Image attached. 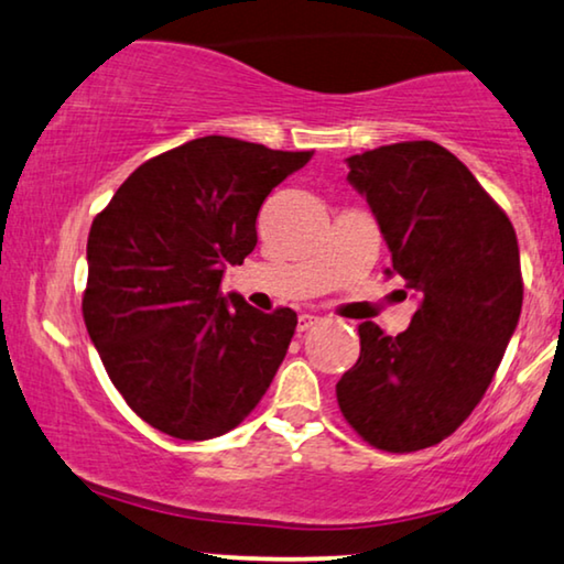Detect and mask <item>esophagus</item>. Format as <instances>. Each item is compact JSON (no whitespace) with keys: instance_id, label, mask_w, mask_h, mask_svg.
I'll list each match as a JSON object with an SVG mask.
<instances>
[{"instance_id":"obj_1","label":"esophagus","mask_w":564,"mask_h":564,"mask_svg":"<svg viewBox=\"0 0 564 564\" xmlns=\"http://www.w3.org/2000/svg\"><path fill=\"white\" fill-rule=\"evenodd\" d=\"M316 324H319V316H314V314L299 316V332H308L312 327H316Z\"/></svg>"}]
</instances>
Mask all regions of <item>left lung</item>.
<instances>
[{
    "mask_svg": "<svg viewBox=\"0 0 564 564\" xmlns=\"http://www.w3.org/2000/svg\"><path fill=\"white\" fill-rule=\"evenodd\" d=\"M347 165L391 250L386 273L406 281L416 312L395 337L360 324V358L339 378L337 403L372 447L416 452L473 414L503 360L523 301L517 232L432 140L365 150Z\"/></svg>",
    "mask_w": 564,
    "mask_h": 564,
    "instance_id": "8db88e82",
    "label": "left lung"
}]
</instances>
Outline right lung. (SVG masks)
I'll return each instance as SVG.
<instances>
[{"instance_id": "right-lung-1", "label": "right lung", "mask_w": 564, "mask_h": 564, "mask_svg": "<svg viewBox=\"0 0 564 564\" xmlns=\"http://www.w3.org/2000/svg\"><path fill=\"white\" fill-rule=\"evenodd\" d=\"M312 153L206 134L150 158L94 217L84 322L134 414L176 440L235 430L271 386L296 312L221 296L265 196Z\"/></svg>"}]
</instances>
